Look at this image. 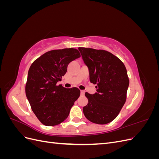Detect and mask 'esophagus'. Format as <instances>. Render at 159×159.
<instances>
[{"mask_svg": "<svg viewBox=\"0 0 159 159\" xmlns=\"http://www.w3.org/2000/svg\"><path fill=\"white\" fill-rule=\"evenodd\" d=\"M85 94V91L84 90H81V95L84 96Z\"/></svg>", "mask_w": 159, "mask_h": 159, "instance_id": "34e87169", "label": "esophagus"}]
</instances>
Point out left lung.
<instances>
[{
  "mask_svg": "<svg viewBox=\"0 0 159 159\" xmlns=\"http://www.w3.org/2000/svg\"><path fill=\"white\" fill-rule=\"evenodd\" d=\"M78 49L89 68L90 81L97 85V93H85L88 103L83 108L84 114L92 123H109L117 117L126 102L129 80L125 66L108 51Z\"/></svg>",
  "mask_w": 159,
  "mask_h": 159,
  "instance_id": "8db88e82",
  "label": "left lung"
}]
</instances>
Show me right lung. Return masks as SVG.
I'll use <instances>...</instances> for the list:
<instances>
[{
    "label": "right lung",
    "instance_id": "1",
    "mask_svg": "<svg viewBox=\"0 0 159 159\" xmlns=\"http://www.w3.org/2000/svg\"><path fill=\"white\" fill-rule=\"evenodd\" d=\"M81 56L75 48L53 50L40 56L30 66L25 91L31 109L44 125L54 126L68 117L80 95L78 88L57 85L71 61Z\"/></svg>",
    "mask_w": 159,
    "mask_h": 159
}]
</instances>
